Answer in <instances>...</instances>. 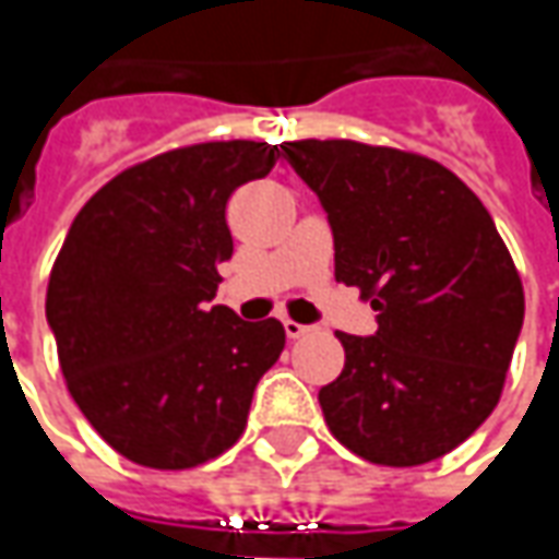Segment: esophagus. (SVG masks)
<instances>
[{
  "label": "esophagus",
  "mask_w": 559,
  "mask_h": 559,
  "mask_svg": "<svg viewBox=\"0 0 559 559\" xmlns=\"http://www.w3.org/2000/svg\"><path fill=\"white\" fill-rule=\"evenodd\" d=\"M283 330L289 338H301V335L311 333V326H305V323H295V320H283Z\"/></svg>",
  "instance_id": "1"
}]
</instances>
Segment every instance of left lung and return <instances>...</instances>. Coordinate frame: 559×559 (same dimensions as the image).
Listing matches in <instances>:
<instances>
[{"instance_id":"left-lung-1","label":"left lung","mask_w":559,"mask_h":559,"mask_svg":"<svg viewBox=\"0 0 559 559\" xmlns=\"http://www.w3.org/2000/svg\"><path fill=\"white\" fill-rule=\"evenodd\" d=\"M283 158L333 226L335 280L379 311L373 335L335 333L345 370L320 389L357 457L419 466L495 411L523 330V283L476 192L414 152L301 140Z\"/></svg>"}]
</instances>
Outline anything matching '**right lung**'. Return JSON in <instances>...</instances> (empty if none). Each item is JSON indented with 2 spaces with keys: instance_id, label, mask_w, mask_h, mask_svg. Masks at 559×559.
Here are the masks:
<instances>
[{
  "instance_id": "right-lung-1",
  "label": "right lung",
  "mask_w": 559,
  "mask_h": 559,
  "mask_svg": "<svg viewBox=\"0 0 559 559\" xmlns=\"http://www.w3.org/2000/svg\"><path fill=\"white\" fill-rule=\"evenodd\" d=\"M276 158L251 140L164 152L102 186L68 229L46 320L76 407L127 461L189 469L246 432L286 330L211 298L233 258L226 202Z\"/></svg>"
}]
</instances>
